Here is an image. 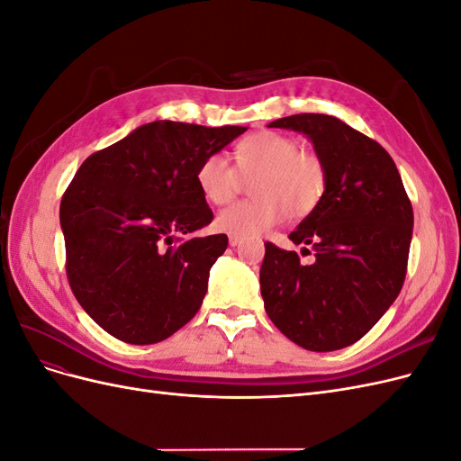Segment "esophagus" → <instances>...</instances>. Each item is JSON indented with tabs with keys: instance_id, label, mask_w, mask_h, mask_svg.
Returning a JSON list of instances; mask_svg holds the SVG:
<instances>
[{
	"instance_id": "esophagus-1",
	"label": "esophagus",
	"mask_w": 461,
	"mask_h": 461,
	"mask_svg": "<svg viewBox=\"0 0 461 461\" xmlns=\"http://www.w3.org/2000/svg\"><path fill=\"white\" fill-rule=\"evenodd\" d=\"M240 242H242L240 236H236V234H230V236H229V244H230V246H239Z\"/></svg>"
}]
</instances>
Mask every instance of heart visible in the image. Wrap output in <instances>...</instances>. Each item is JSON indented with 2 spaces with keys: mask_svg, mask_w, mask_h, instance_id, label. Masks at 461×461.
<instances>
[{
  "mask_svg": "<svg viewBox=\"0 0 461 461\" xmlns=\"http://www.w3.org/2000/svg\"><path fill=\"white\" fill-rule=\"evenodd\" d=\"M236 167L225 153H209L196 171L200 192L212 203H227L240 175L259 173L254 200L234 202L219 212L215 225L229 234L258 236L285 222L290 213L308 215L327 188V169L317 153L300 149L296 138L275 131L249 134L234 146Z\"/></svg>",
  "mask_w": 461,
  "mask_h": 461,
  "instance_id": "b5f03b06",
  "label": "heart"
}]
</instances>
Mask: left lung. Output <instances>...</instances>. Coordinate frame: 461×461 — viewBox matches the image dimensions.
I'll list each match as a JSON object with an SVG mask.
<instances>
[{
	"label": "left lung",
	"mask_w": 461,
	"mask_h": 461,
	"mask_svg": "<svg viewBox=\"0 0 461 461\" xmlns=\"http://www.w3.org/2000/svg\"><path fill=\"white\" fill-rule=\"evenodd\" d=\"M269 127L310 138L325 163L327 188L288 236L312 248V263L265 242V312L305 350H340L366 337L400 294L413 232L411 202L388 151L340 119L300 113Z\"/></svg>",
	"instance_id": "left-lung-1"
}]
</instances>
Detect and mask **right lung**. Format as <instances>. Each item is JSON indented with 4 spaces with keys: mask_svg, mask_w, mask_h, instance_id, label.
<instances>
[{
    "mask_svg": "<svg viewBox=\"0 0 461 461\" xmlns=\"http://www.w3.org/2000/svg\"><path fill=\"white\" fill-rule=\"evenodd\" d=\"M244 131L153 121L80 165L59 207L65 269L111 337L156 344L198 313L229 239H180L213 221L196 171Z\"/></svg>",
    "mask_w": 461,
    "mask_h": 461,
    "instance_id": "obj_1",
    "label": "right lung"
}]
</instances>
